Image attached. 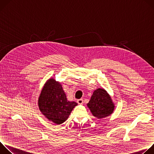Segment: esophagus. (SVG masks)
<instances>
[{"label": "esophagus", "mask_w": 154, "mask_h": 154, "mask_svg": "<svg viewBox=\"0 0 154 154\" xmlns=\"http://www.w3.org/2000/svg\"><path fill=\"white\" fill-rule=\"evenodd\" d=\"M77 102L79 104H80V105H81V104H83V100L82 99H79V100H77Z\"/></svg>", "instance_id": "34e87169"}]
</instances>
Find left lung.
Instances as JSON below:
<instances>
[{"label": "left lung", "mask_w": 154, "mask_h": 154, "mask_svg": "<svg viewBox=\"0 0 154 154\" xmlns=\"http://www.w3.org/2000/svg\"><path fill=\"white\" fill-rule=\"evenodd\" d=\"M87 106L94 117L102 119L111 115L115 106L108 92L105 89L99 88L93 92Z\"/></svg>", "instance_id": "1"}]
</instances>
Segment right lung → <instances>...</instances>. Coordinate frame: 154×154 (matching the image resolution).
Returning <instances> with one entry per match:
<instances>
[{
    "label": "right lung",
    "instance_id": "right-lung-1",
    "mask_svg": "<svg viewBox=\"0 0 154 154\" xmlns=\"http://www.w3.org/2000/svg\"><path fill=\"white\" fill-rule=\"evenodd\" d=\"M41 113L49 121L60 125L69 118L75 102L67 100L61 84L54 78H50L44 85L38 100Z\"/></svg>",
    "mask_w": 154,
    "mask_h": 154
}]
</instances>
